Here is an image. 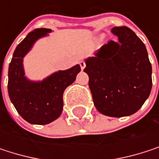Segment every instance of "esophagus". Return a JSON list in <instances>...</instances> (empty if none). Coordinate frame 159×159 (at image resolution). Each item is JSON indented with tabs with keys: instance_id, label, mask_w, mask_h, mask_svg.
Masks as SVG:
<instances>
[{
	"instance_id": "34e87169",
	"label": "esophagus",
	"mask_w": 159,
	"mask_h": 159,
	"mask_svg": "<svg viewBox=\"0 0 159 159\" xmlns=\"http://www.w3.org/2000/svg\"><path fill=\"white\" fill-rule=\"evenodd\" d=\"M80 67H81V69L82 70H84V68H85V62L84 61H80Z\"/></svg>"
}]
</instances>
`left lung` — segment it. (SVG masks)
Here are the masks:
<instances>
[{
  "label": "left lung",
  "instance_id": "1",
  "mask_svg": "<svg viewBox=\"0 0 159 159\" xmlns=\"http://www.w3.org/2000/svg\"><path fill=\"white\" fill-rule=\"evenodd\" d=\"M110 40L85 60L84 72L89 76V88L95 107L115 118L130 116L148 98L152 88V66L146 48L127 26H115Z\"/></svg>",
  "mask_w": 159,
  "mask_h": 159
}]
</instances>
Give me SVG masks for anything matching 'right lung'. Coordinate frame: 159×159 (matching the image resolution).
<instances>
[{
  "instance_id": "right-lung-1",
  "label": "right lung",
  "mask_w": 159,
  "mask_h": 159,
  "mask_svg": "<svg viewBox=\"0 0 159 159\" xmlns=\"http://www.w3.org/2000/svg\"><path fill=\"white\" fill-rule=\"evenodd\" d=\"M51 30L38 28L18 44L8 70V94L20 116L31 124L44 125L55 120L63 108L62 95L81 71L79 64L52 74L41 82H32L25 76L23 58L39 38Z\"/></svg>"
}]
</instances>
